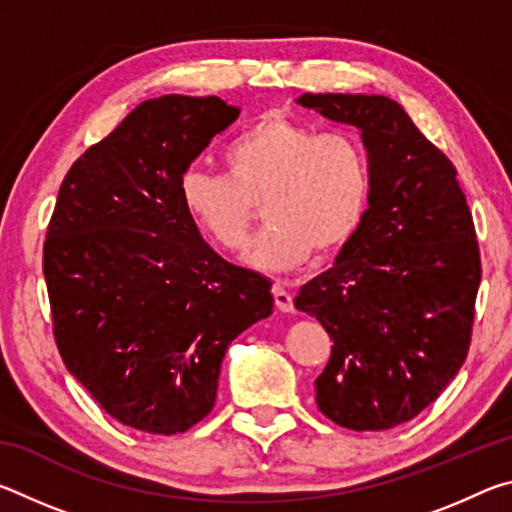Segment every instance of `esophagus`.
Segmentation results:
<instances>
[{
	"label": "esophagus",
	"mask_w": 512,
	"mask_h": 512,
	"mask_svg": "<svg viewBox=\"0 0 512 512\" xmlns=\"http://www.w3.org/2000/svg\"><path fill=\"white\" fill-rule=\"evenodd\" d=\"M273 298H275L277 309L284 311V314H289V311H293V296H291L289 289L284 287L282 282H275L273 284Z\"/></svg>",
	"instance_id": "obj_1"
}]
</instances>
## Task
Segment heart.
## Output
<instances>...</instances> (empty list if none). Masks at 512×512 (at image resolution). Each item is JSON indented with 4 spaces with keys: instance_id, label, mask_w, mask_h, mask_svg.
<instances>
[{
    "instance_id": "heart-1",
    "label": "heart",
    "mask_w": 512,
    "mask_h": 512,
    "mask_svg": "<svg viewBox=\"0 0 512 512\" xmlns=\"http://www.w3.org/2000/svg\"><path fill=\"white\" fill-rule=\"evenodd\" d=\"M228 173L189 169L180 198L214 246L248 244L253 205L268 223L246 255L259 273H289L318 253L348 244L370 196V162L350 133H316L287 117H266L223 151Z\"/></svg>"
}]
</instances>
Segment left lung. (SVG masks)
<instances>
[{
    "instance_id": "left-lung-1",
    "label": "left lung",
    "mask_w": 512,
    "mask_h": 512,
    "mask_svg": "<svg viewBox=\"0 0 512 512\" xmlns=\"http://www.w3.org/2000/svg\"><path fill=\"white\" fill-rule=\"evenodd\" d=\"M296 103L357 128L370 162L361 225L296 296L334 341L316 404L345 429L384 431L427 409L467 357L481 282L472 212L454 164L397 101L305 92Z\"/></svg>"
}]
</instances>
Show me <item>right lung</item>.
Instances as JSON below:
<instances>
[{
  "instance_id": "add662e5",
  "label": "right lung",
  "mask_w": 512,
  "mask_h": 512,
  "mask_svg": "<svg viewBox=\"0 0 512 512\" xmlns=\"http://www.w3.org/2000/svg\"><path fill=\"white\" fill-rule=\"evenodd\" d=\"M239 112L219 97L142 101L60 185L42 257L58 352L137 431L201 422L228 345L273 314L271 282L216 255L180 198L189 164Z\"/></svg>"
}]
</instances>
